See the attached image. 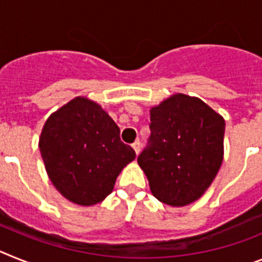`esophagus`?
<instances>
[{
	"instance_id": "34e87169",
	"label": "esophagus",
	"mask_w": 262,
	"mask_h": 262,
	"mask_svg": "<svg viewBox=\"0 0 262 262\" xmlns=\"http://www.w3.org/2000/svg\"><path fill=\"white\" fill-rule=\"evenodd\" d=\"M132 146H133V149H134V151H136V154H138L140 153V150H141V142L140 141H136V142H134L133 145H132Z\"/></svg>"
}]
</instances>
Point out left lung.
<instances>
[{
  "label": "left lung",
  "mask_w": 262,
  "mask_h": 262,
  "mask_svg": "<svg viewBox=\"0 0 262 262\" xmlns=\"http://www.w3.org/2000/svg\"><path fill=\"white\" fill-rule=\"evenodd\" d=\"M149 126L137 161L154 196L172 207L199 199L222 166L224 118L200 99L178 93L150 109Z\"/></svg>",
  "instance_id": "left-lung-1"
}]
</instances>
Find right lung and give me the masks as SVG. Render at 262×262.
<instances>
[{"label": "right lung", "mask_w": 262, "mask_h": 262, "mask_svg": "<svg viewBox=\"0 0 262 262\" xmlns=\"http://www.w3.org/2000/svg\"><path fill=\"white\" fill-rule=\"evenodd\" d=\"M39 150L56 190L80 206L105 199L118 174L136 158L120 140L116 122L85 97L71 100L47 118Z\"/></svg>", "instance_id": "obj_1"}]
</instances>
